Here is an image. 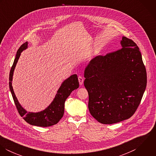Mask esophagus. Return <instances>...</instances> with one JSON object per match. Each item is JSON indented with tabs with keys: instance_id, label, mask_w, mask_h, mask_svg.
Segmentation results:
<instances>
[{
	"instance_id": "1",
	"label": "esophagus",
	"mask_w": 156,
	"mask_h": 156,
	"mask_svg": "<svg viewBox=\"0 0 156 156\" xmlns=\"http://www.w3.org/2000/svg\"><path fill=\"white\" fill-rule=\"evenodd\" d=\"M78 79H79V82L80 85H82L83 84V82H84L83 78L82 77H81V76H79L78 77Z\"/></svg>"
}]
</instances>
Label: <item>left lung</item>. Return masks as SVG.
Listing matches in <instances>:
<instances>
[{
  "label": "left lung",
  "mask_w": 156,
  "mask_h": 156,
  "mask_svg": "<svg viewBox=\"0 0 156 156\" xmlns=\"http://www.w3.org/2000/svg\"><path fill=\"white\" fill-rule=\"evenodd\" d=\"M120 44L121 49L96 56L85 70L89 112L104 124L130 118L146 89L147 72L139 47L125 37Z\"/></svg>",
  "instance_id": "left-lung-1"
}]
</instances>
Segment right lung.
<instances>
[{
    "instance_id": "right-lung-1",
    "label": "right lung",
    "mask_w": 156,
    "mask_h": 156,
    "mask_svg": "<svg viewBox=\"0 0 156 156\" xmlns=\"http://www.w3.org/2000/svg\"><path fill=\"white\" fill-rule=\"evenodd\" d=\"M28 47L26 42L19 48L13 65L9 73V89L19 114L29 124L39 127H49L57 124L62 118L64 113L65 102L73 90L77 89L79 86L77 74H73L66 79L57 90V93L51 103L43 111L38 112H27L24 109L18 101L12 86L14 71L21 53Z\"/></svg>"
}]
</instances>
